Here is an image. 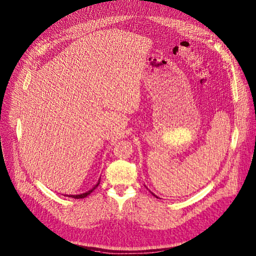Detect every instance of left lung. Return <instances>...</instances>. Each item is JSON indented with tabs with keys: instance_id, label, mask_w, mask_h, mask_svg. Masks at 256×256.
<instances>
[{
	"instance_id": "1",
	"label": "left lung",
	"mask_w": 256,
	"mask_h": 256,
	"mask_svg": "<svg viewBox=\"0 0 256 256\" xmlns=\"http://www.w3.org/2000/svg\"><path fill=\"white\" fill-rule=\"evenodd\" d=\"M154 196H156V195H154Z\"/></svg>"
}]
</instances>
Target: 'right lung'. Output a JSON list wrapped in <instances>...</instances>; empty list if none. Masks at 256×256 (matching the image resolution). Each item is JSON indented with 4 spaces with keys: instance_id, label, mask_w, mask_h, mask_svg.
<instances>
[{
    "instance_id": "add662e5",
    "label": "right lung",
    "mask_w": 256,
    "mask_h": 256,
    "mask_svg": "<svg viewBox=\"0 0 256 256\" xmlns=\"http://www.w3.org/2000/svg\"><path fill=\"white\" fill-rule=\"evenodd\" d=\"M100 184V182L96 184V186H94L93 188H92V189L90 190V191H88V192H86V193H83V194H80V195H67V196H68V197H72V198H76V199H80V198H85V197H87L89 194H91L94 190H96V188Z\"/></svg>"
}]
</instances>
